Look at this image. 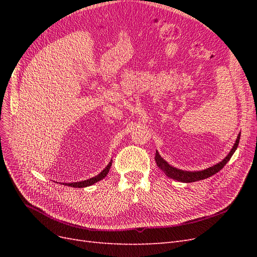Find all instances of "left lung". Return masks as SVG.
Segmentation results:
<instances>
[{"instance_id": "1", "label": "left lung", "mask_w": 257, "mask_h": 257, "mask_svg": "<svg viewBox=\"0 0 257 257\" xmlns=\"http://www.w3.org/2000/svg\"><path fill=\"white\" fill-rule=\"evenodd\" d=\"M239 139H240V134L238 135L237 139H236V143L234 144V147L231 148L230 152L227 154V157L225 158L222 162L217 163L216 165H213L211 167H209L207 169L204 170H198V172H186V170H181V169H178L176 167L170 166L168 163L163 159L160 153L157 151L155 153V162H157V165L159 166L160 169H162V172H164V174L168 177V178H172L174 180L177 181H180V182H185V183H189V182H195V181H199V180H203V179H207L209 177L213 176L214 174L219 173L220 170L226 165V163L230 160V158L232 157V154L236 151V149L238 148L239 145Z\"/></svg>"}]
</instances>
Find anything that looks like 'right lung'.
I'll return each instance as SVG.
<instances>
[{
    "instance_id": "obj_1",
    "label": "right lung",
    "mask_w": 257,
    "mask_h": 257,
    "mask_svg": "<svg viewBox=\"0 0 257 257\" xmlns=\"http://www.w3.org/2000/svg\"><path fill=\"white\" fill-rule=\"evenodd\" d=\"M111 164H112V161H110V162H109V164H108V165L105 167V169H103L102 172H100V173H99L97 176L93 177V178H90V179H88V180H84V181H79V182L65 183V185L72 186V188H85V186H90V185H92V184H94V183H96L97 181L102 180V179H104V178L107 176L108 172H109V169H110V166H111Z\"/></svg>"
}]
</instances>
